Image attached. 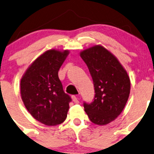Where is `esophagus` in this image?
Segmentation results:
<instances>
[{
  "label": "esophagus",
  "instance_id": "1",
  "mask_svg": "<svg viewBox=\"0 0 154 154\" xmlns=\"http://www.w3.org/2000/svg\"><path fill=\"white\" fill-rule=\"evenodd\" d=\"M72 100L74 101V103H79V100H78V97L75 95H73L72 96Z\"/></svg>",
  "mask_w": 154,
  "mask_h": 154
}]
</instances>
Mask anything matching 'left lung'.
<instances>
[{"label":"left lung","mask_w":154,"mask_h":154,"mask_svg":"<svg viewBox=\"0 0 154 154\" xmlns=\"http://www.w3.org/2000/svg\"><path fill=\"white\" fill-rule=\"evenodd\" d=\"M92 77L94 98L84 103L85 112L92 123L105 125L114 121L125 108L130 92L127 72L118 59L101 45L80 52Z\"/></svg>","instance_id":"obj_1"}]
</instances>
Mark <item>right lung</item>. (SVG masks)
I'll return each mask as SVG.
<instances>
[{"mask_svg": "<svg viewBox=\"0 0 154 154\" xmlns=\"http://www.w3.org/2000/svg\"><path fill=\"white\" fill-rule=\"evenodd\" d=\"M68 50H48L27 68L21 80L24 104L31 116L48 126L60 125L67 117L71 97L66 94L58 71Z\"/></svg>", "mask_w": 154, "mask_h": 154, "instance_id": "right-lung-1", "label": "right lung"}]
</instances>
